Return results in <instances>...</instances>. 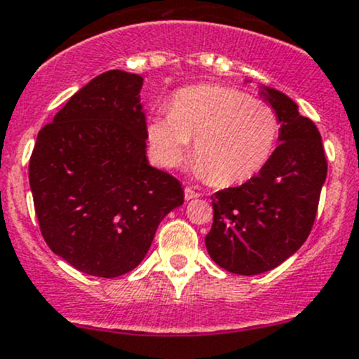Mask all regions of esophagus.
Returning a JSON list of instances; mask_svg holds the SVG:
<instances>
[{"instance_id": "34e87169", "label": "esophagus", "mask_w": 359, "mask_h": 359, "mask_svg": "<svg viewBox=\"0 0 359 359\" xmlns=\"http://www.w3.org/2000/svg\"><path fill=\"white\" fill-rule=\"evenodd\" d=\"M184 196H186V199H187V201H191V199H194V198H199V192L192 191L191 187H186V189H184Z\"/></svg>"}]
</instances>
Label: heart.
I'll return each mask as SVG.
<instances>
[{"instance_id": "heart-1", "label": "heart", "mask_w": 359, "mask_h": 359, "mask_svg": "<svg viewBox=\"0 0 359 359\" xmlns=\"http://www.w3.org/2000/svg\"><path fill=\"white\" fill-rule=\"evenodd\" d=\"M280 130L277 111L258 97L220 84L177 90L168 115L148 123L158 163L175 167L194 139L196 170L215 186L244 182L270 160Z\"/></svg>"}]
</instances>
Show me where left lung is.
I'll return each instance as SVG.
<instances>
[{"label": "left lung", "instance_id": "1", "mask_svg": "<svg viewBox=\"0 0 359 359\" xmlns=\"http://www.w3.org/2000/svg\"><path fill=\"white\" fill-rule=\"evenodd\" d=\"M259 94L277 111L280 144L258 175L211 196L213 225L205 237L211 259L237 275L273 270L303 246L327 179L315 123L280 90L262 88Z\"/></svg>", "mask_w": 359, "mask_h": 359}]
</instances>
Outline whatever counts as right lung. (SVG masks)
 I'll return each instance as SVG.
<instances>
[{"label": "right lung", "mask_w": 359, "mask_h": 359, "mask_svg": "<svg viewBox=\"0 0 359 359\" xmlns=\"http://www.w3.org/2000/svg\"><path fill=\"white\" fill-rule=\"evenodd\" d=\"M142 77L108 70L79 89L39 130L29 182L50 249L103 278L144 259L158 225L184 189L146 156Z\"/></svg>", "instance_id": "1"}]
</instances>
